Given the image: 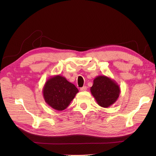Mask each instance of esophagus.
Segmentation results:
<instances>
[{
	"mask_svg": "<svg viewBox=\"0 0 156 156\" xmlns=\"http://www.w3.org/2000/svg\"><path fill=\"white\" fill-rule=\"evenodd\" d=\"M87 89V87L86 86H84V87H83L82 88H80V90H81V91H86Z\"/></svg>",
	"mask_w": 156,
	"mask_h": 156,
	"instance_id": "esophagus-1",
	"label": "esophagus"
}]
</instances>
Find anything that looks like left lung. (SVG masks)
<instances>
[{
    "instance_id": "8db88e82",
    "label": "left lung",
    "mask_w": 156,
    "mask_h": 156,
    "mask_svg": "<svg viewBox=\"0 0 156 156\" xmlns=\"http://www.w3.org/2000/svg\"><path fill=\"white\" fill-rule=\"evenodd\" d=\"M90 92L97 104L107 108L116 102L121 89L114 80L105 75H100L94 80Z\"/></svg>"
}]
</instances>
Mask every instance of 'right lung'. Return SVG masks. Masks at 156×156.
I'll return each instance as SVG.
<instances>
[{"label":"right lung","instance_id":"1","mask_svg":"<svg viewBox=\"0 0 156 156\" xmlns=\"http://www.w3.org/2000/svg\"><path fill=\"white\" fill-rule=\"evenodd\" d=\"M42 92L45 102L54 109L61 111L68 108L78 90L65 77L59 75L47 80Z\"/></svg>","mask_w":156,"mask_h":156}]
</instances>
